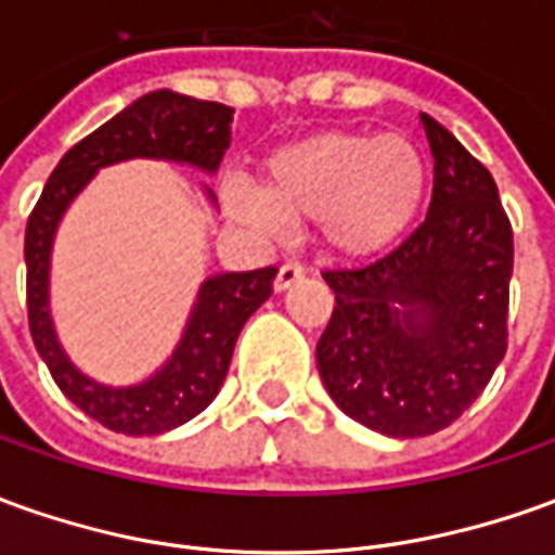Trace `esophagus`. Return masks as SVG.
Masks as SVG:
<instances>
[{
    "label": "esophagus",
    "instance_id": "obj_1",
    "mask_svg": "<svg viewBox=\"0 0 555 555\" xmlns=\"http://www.w3.org/2000/svg\"><path fill=\"white\" fill-rule=\"evenodd\" d=\"M301 278H305V269H301L299 262H284L281 269H278V278H274V289L278 293H284L293 284H299Z\"/></svg>",
    "mask_w": 555,
    "mask_h": 555
}]
</instances>
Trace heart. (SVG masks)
Segmentation results:
<instances>
[{
  "instance_id": "1",
  "label": "heart",
  "mask_w": 555,
  "mask_h": 555,
  "mask_svg": "<svg viewBox=\"0 0 555 555\" xmlns=\"http://www.w3.org/2000/svg\"><path fill=\"white\" fill-rule=\"evenodd\" d=\"M429 168L414 141L326 129L293 141L259 166V193L220 186L223 211L256 235L274 238L286 223H317L341 259H369L414 227L426 202Z\"/></svg>"
}]
</instances>
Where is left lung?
I'll return each mask as SVG.
<instances>
[{
    "instance_id": "obj_1",
    "label": "left lung",
    "mask_w": 555,
    "mask_h": 555,
    "mask_svg": "<svg viewBox=\"0 0 555 555\" xmlns=\"http://www.w3.org/2000/svg\"><path fill=\"white\" fill-rule=\"evenodd\" d=\"M429 214L362 269L323 271L335 293L317 369L350 420L389 438L447 429L507 350L514 232L483 163L429 114Z\"/></svg>"
}]
</instances>
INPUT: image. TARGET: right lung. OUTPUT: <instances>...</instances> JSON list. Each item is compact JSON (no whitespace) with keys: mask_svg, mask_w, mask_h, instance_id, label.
<instances>
[{"mask_svg":"<svg viewBox=\"0 0 555 555\" xmlns=\"http://www.w3.org/2000/svg\"><path fill=\"white\" fill-rule=\"evenodd\" d=\"M232 114L220 102L154 90L126 105L68 151L41 190L26 223V311L38 357L56 387L111 431L159 435L202 414L223 387L238 332L271 296L278 269L223 271L205 278L186 328L166 365L135 387H105L80 374L60 347L51 320V250L56 227L95 171L124 159H171L214 175L232 141ZM208 196L214 193L208 190Z\"/></svg>","mask_w":555,"mask_h":555,"instance_id":"1","label":"right lung"}]
</instances>
